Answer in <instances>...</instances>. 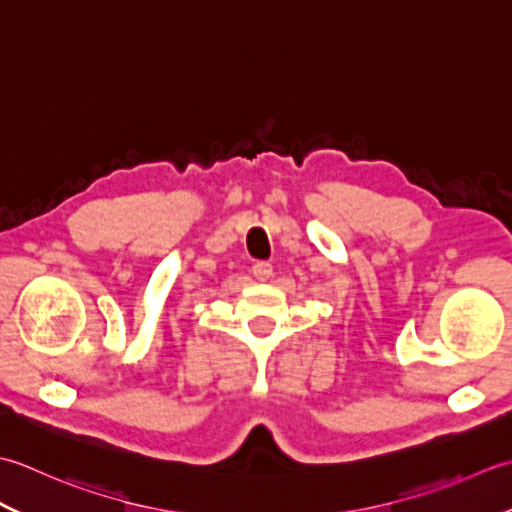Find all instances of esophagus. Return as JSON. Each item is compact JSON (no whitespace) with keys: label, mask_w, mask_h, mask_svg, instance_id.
Masks as SVG:
<instances>
[{"label":"esophagus","mask_w":512,"mask_h":512,"mask_svg":"<svg viewBox=\"0 0 512 512\" xmlns=\"http://www.w3.org/2000/svg\"><path fill=\"white\" fill-rule=\"evenodd\" d=\"M252 274L258 280H269L271 274H274V267H271V263H267V260H256L252 265Z\"/></svg>","instance_id":"esophagus-1"}]
</instances>
